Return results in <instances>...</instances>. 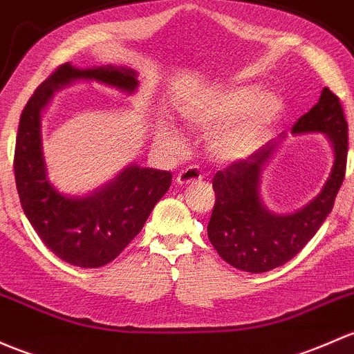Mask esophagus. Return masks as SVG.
<instances>
[{
	"label": "esophagus",
	"mask_w": 354,
	"mask_h": 354,
	"mask_svg": "<svg viewBox=\"0 0 354 354\" xmlns=\"http://www.w3.org/2000/svg\"><path fill=\"white\" fill-rule=\"evenodd\" d=\"M202 180V171L196 166H188L185 169H181L176 176V183L180 187H188V185H193L195 181Z\"/></svg>",
	"instance_id": "obj_1"
}]
</instances>
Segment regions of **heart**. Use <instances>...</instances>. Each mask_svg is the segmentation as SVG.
<instances>
[{
  "label": "heart",
  "mask_w": 354,
  "mask_h": 354,
  "mask_svg": "<svg viewBox=\"0 0 354 354\" xmlns=\"http://www.w3.org/2000/svg\"><path fill=\"white\" fill-rule=\"evenodd\" d=\"M280 110L281 102L277 96L261 95L254 86H241L218 93L192 109L188 118L193 125L205 130L229 124L210 140V151L222 161H237L251 156L265 142ZM166 137L176 146L181 144L176 132H167Z\"/></svg>",
  "instance_id": "1"
}]
</instances>
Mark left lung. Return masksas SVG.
<instances>
[{"label": "left lung", "instance_id": "8db88e82", "mask_svg": "<svg viewBox=\"0 0 354 354\" xmlns=\"http://www.w3.org/2000/svg\"><path fill=\"white\" fill-rule=\"evenodd\" d=\"M293 133L322 132L334 149V166L321 195L292 215L270 212L259 198L263 165L274 144L258 149L217 171L212 181L215 205L208 222V239L225 263L249 273H265L299 254L330 214L343 185L348 158V122L339 98L324 88L315 106L293 124Z\"/></svg>", "mask_w": 354, "mask_h": 354}]
</instances>
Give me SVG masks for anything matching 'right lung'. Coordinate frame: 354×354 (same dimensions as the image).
<instances>
[{"label":"right lung","mask_w":354,"mask_h":354,"mask_svg":"<svg viewBox=\"0 0 354 354\" xmlns=\"http://www.w3.org/2000/svg\"><path fill=\"white\" fill-rule=\"evenodd\" d=\"M76 80H95L129 93L137 88L132 69H77L66 62L52 71L21 111L13 158L15 183L30 224L55 256L74 266L100 268L113 261L140 232L173 176L169 171L129 166L89 196H64L52 187L40 146V111L55 89Z\"/></svg>","instance_id":"obj_1"}]
</instances>
